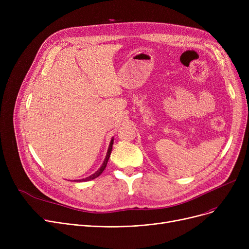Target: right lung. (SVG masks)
<instances>
[{
  "label": "right lung",
  "instance_id": "1",
  "mask_svg": "<svg viewBox=\"0 0 249 249\" xmlns=\"http://www.w3.org/2000/svg\"><path fill=\"white\" fill-rule=\"evenodd\" d=\"M113 142H114V138H112V139H111L110 145H109V148H108V152H107V155H106V159H105V160H104V162H103L102 166L98 169V171H97L95 174H93V175L89 176V177H88V178H86L77 179V181H88V180H90V179H94V178H98V177H99V176L104 172V169L106 168L107 163H108V160H109V158H110V155H111V151H112V147H113Z\"/></svg>",
  "mask_w": 249,
  "mask_h": 249
}]
</instances>
